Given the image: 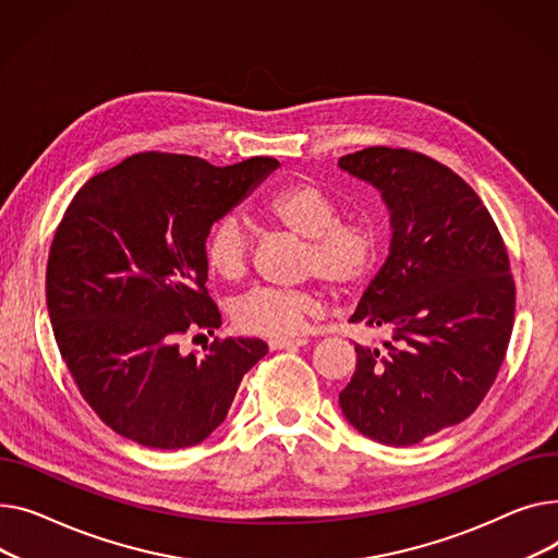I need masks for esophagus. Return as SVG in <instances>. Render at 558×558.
<instances>
[{
    "label": "esophagus",
    "instance_id": "1",
    "mask_svg": "<svg viewBox=\"0 0 558 558\" xmlns=\"http://www.w3.org/2000/svg\"><path fill=\"white\" fill-rule=\"evenodd\" d=\"M308 340L304 338H283V340H270L268 347L272 351H281V349H298V347H304Z\"/></svg>",
    "mask_w": 558,
    "mask_h": 558
}]
</instances>
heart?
Masks as SVG:
<instances>
[{
	"label": "heart",
	"instance_id": "1",
	"mask_svg": "<svg viewBox=\"0 0 558 558\" xmlns=\"http://www.w3.org/2000/svg\"><path fill=\"white\" fill-rule=\"evenodd\" d=\"M260 216L304 239L302 275L319 277L340 294L365 288L378 268L383 252L378 220L363 211L340 214L333 195L313 182L281 186L260 207ZM203 254L218 279H243L250 266L245 225L236 216L216 220L205 236ZM322 311V294L313 288H252L232 304V322L243 333L283 340L302 333Z\"/></svg>",
	"mask_w": 558,
	"mask_h": 558
}]
</instances>
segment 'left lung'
<instances>
[{"mask_svg": "<svg viewBox=\"0 0 558 558\" xmlns=\"http://www.w3.org/2000/svg\"><path fill=\"white\" fill-rule=\"evenodd\" d=\"M340 167L383 193L395 229L351 315L391 340L355 344L340 408L365 437L414 446L469 418L502 367L515 313L507 245L480 195L428 155L372 146Z\"/></svg>", "mask_w": 558, "mask_h": 558, "instance_id": "8db88e82", "label": "left lung"}]
</instances>
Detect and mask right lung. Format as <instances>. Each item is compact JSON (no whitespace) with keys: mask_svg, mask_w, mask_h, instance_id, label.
<instances>
[{"mask_svg":"<svg viewBox=\"0 0 558 558\" xmlns=\"http://www.w3.org/2000/svg\"><path fill=\"white\" fill-rule=\"evenodd\" d=\"M277 163L135 153L89 178L64 211L47 260L53 338L117 435L159 450L201 444L268 353L264 340L216 338L203 357L184 355L180 340L220 326L205 236Z\"/></svg>","mask_w":558,"mask_h":558,"instance_id":"1","label":"right lung"}]
</instances>
